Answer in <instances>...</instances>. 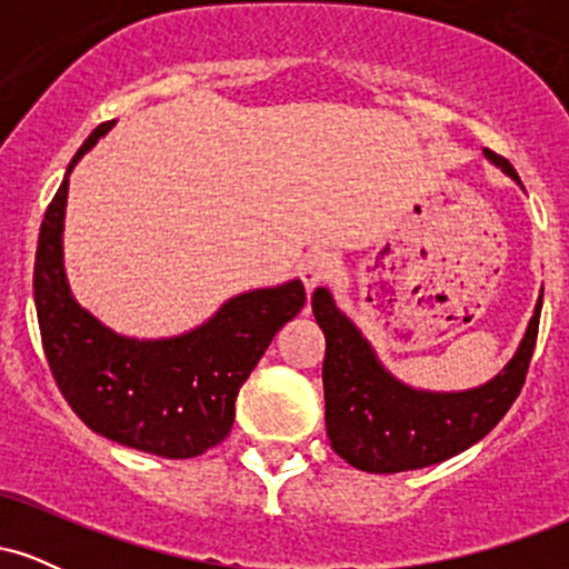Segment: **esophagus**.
<instances>
[{"label":"esophagus","instance_id":"esophagus-1","mask_svg":"<svg viewBox=\"0 0 569 569\" xmlns=\"http://www.w3.org/2000/svg\"><path fill=\"white\" fill-rule=\"evenodd\" d=\"M331 272H335V257L329 251H312L299 262V278H302L307 293L323 280H329Z\"/></svg>","mask_w":569,"mask_h":569}]
</instances>
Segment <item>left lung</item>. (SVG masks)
I'll list each match as a JSON object with an SVG mask.
<instances>
[{"instance_id": "left-lung-1", "label": "left lung", "mask_w": 569, "mask_h": 569, "mask_svg": "<svg viewBox=\"0 0 569 569\" xmlns=\"http://www.w3.org/2000/svg\"><path fill=\"white\" fill-rule=\"evenodd\" d=\"M481 152L521 187L511 162L489 149ZM540 307L543 291L519 348L492 380L468 390H426L398 380L331 291L318 286L312 312L326 337L323 398L331 449L358 471L398 473L436 466L473 447L498 426L525 385Z\"/></svg>"}]
</instances>
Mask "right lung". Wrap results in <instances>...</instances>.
<instances>
[{
  "label": "right lung",
  "instance_id": "obj_1",
  "mask_svg": "<svg viewBox=\"0 0 569 569\" xmlns=\"http://www.w3.org/2000/svg\"><path fill=\"white\" fill-rule=\"evenodd\" d=\"M103 122L69 162L42 230L34 262V305L42 348L58 390L93 433L168 460H187L227 439L234 398L280 326L305 307L299 278L234 293L208 321L173 337L114 331L71 293L63 264L69 176Z\"/></svg>",
  "mask_w": 569,
  "mask_h": 569
}]
</instances>
